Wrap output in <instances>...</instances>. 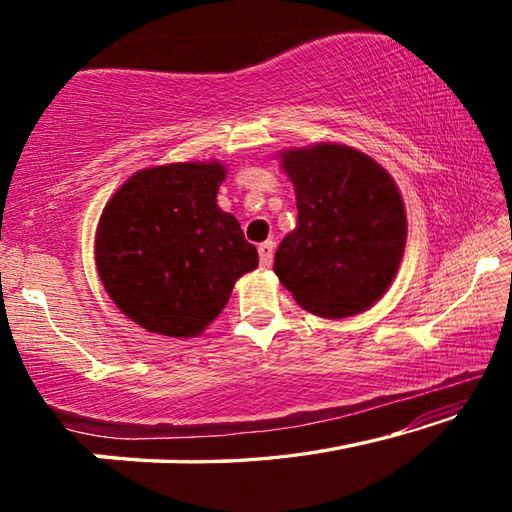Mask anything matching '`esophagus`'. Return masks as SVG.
I'll use <instances>...</instances> for the list:
<instances>
[{
	"label": "esophagus",
	"instance_id": "obj_1",
	"mask_svg": "<svg viewBox=\"0 0 512 512\" xmlns=\"http://www.w3.org/2000/svg\"><path fill=\"white\" fill-rule=\"evenodd\" d=\"M259 264H262L264 268H268L273 264V250H275V244L273 241H264V244H259Z\"/></svg>",
	"mask_w": 512,
	"mask_h": 512
}]
</instances>
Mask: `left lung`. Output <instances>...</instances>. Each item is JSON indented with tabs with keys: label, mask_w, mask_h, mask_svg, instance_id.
Here are the masks:
<instances>
[{
	"label": "left lung",
	"mask_w": 512,
	"mask_h": 512,
	"mask_svg": "<svg viewBox=\"0 0 512 512\" xmlns=\"http://www.w3.org/2000/svg\"><path fill=\"white\" fill-rule=\"evenodd\" d=\"M282 167L296 187L298 225L277 248L275 275L316 316L368 309L404 255L406 214L393 178L343 144L287 151Z\"/></svg>",
	"instance_id": "1"
}]
</instances>
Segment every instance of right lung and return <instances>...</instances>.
Here are the masks:
<instances>
[{
    "label": "right lung",
    "instance_id": "1",
    "mask_svg": "<svg viewBox=\"0 0 512 512\" xmlns=\"http://www.w3.org/2000/svg\"><path fill=\"white\" fill-rule=\"evenodd\" d=\"M219 162L137 171L101 214L94 257L108 296L153 334L196 336L259 264L235 216L216 205Z\"/></svg>",
    "mask_w": 512,
    "mask_h": 512
}]
</instances>
